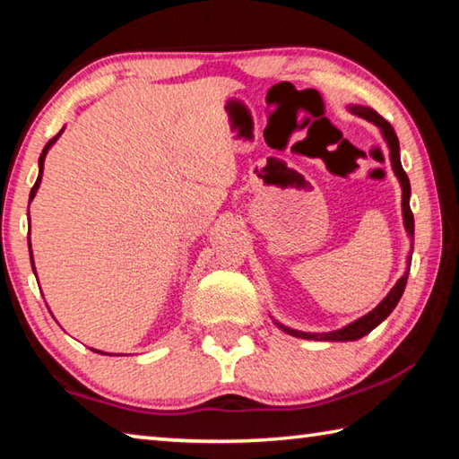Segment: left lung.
Listing matches in <instances>:
<instances>
[{
    "mask_svg": "<svg viewBox=\"0 0 459 459\" xmlns=\"http://www.w3.org/2000/svg\"><path fill=\"white\" fill-rule=\"evenodd\" d=\"M351 113L359 115V117L367 119L370 123H375V126L380 129V134H383L385 142L388 145V155H391V166H393V172L394 176L399 178V184L403 188V222H405V230L409 238L413 240L415 235V221H413V212H411V206H409V198H411V184H409V178L405 174V169L401 166V155H399V139L397 134H394V129L391 127V123L385 121L380 115L375 111V108L370 107H362V105H351ZM411 255H413V243H411V251H409V257H407V271L403 273V277L399 279L397 283L391 291L386 293V298L380 301V304L368 312L367 316L359 317V320L344 325V328L340 330H333V332H299V330H293V328H287V325L275 322L279 328H281L285 333H290V336L295 338H304V340H324V342H352V340H359L362 336H367L368 332H372L377 328V325L386 320L388 314L393 312L394 307H397L399 299L403 291H405V285H407V277H409V267H411Z\"/></svg>",
    "mask_w": 459,
    "mask_h": 459,
    "instance_id": "8db88e82",
    "label": "left lung"
}]
</instances>
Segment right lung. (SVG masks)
I'll list each match as a JSON object with an SVG mask.
<instances>
[{"label":"right lung","mask_w":459,"mask_h":459,"mask_svg":"<svg viewBox=\"0 0 459 459\" xmlns=\"http://www.w3.org/2000/svg\"><path fill=\"white\" fill-rule=\"evenodd\" d=\"M62 131L65 129H60L58 131V135H54L48 143H46V147L42 150V153H40V160H38V168H40V172H38V180H36V184H34V188H32V192H30V200H32L34 196H36V192H38V188H40V182H42V172H44V160H46V153H48V150L50 147L56 143V139L62 135ZM30 255H32V251H30ZM32 269H34V259H32ZM36 273V271H34ZM95 352H100V351H95ZM100 354H105V352H100Z\"/></svg>","instance_id":"1"}]
</instances>
